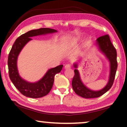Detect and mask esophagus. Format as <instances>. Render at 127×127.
Listing matches in <instances>:
<instances>
[{
    "label": "esophagus",
    "instance_id": "34e87169",
    "mask_svg": "<svg viewBox=\"0 0 127 127\" xmlns=\"http://www.w3.org/2000/svg\"><path fill=\"white\" fill-rule=\"evenodd\" d=\"M71 67V65H70V64H66V65H65V69H70Z\"/></svg>",
    "mask_w": 127,
    "mask_h": 127
}]
</instances>
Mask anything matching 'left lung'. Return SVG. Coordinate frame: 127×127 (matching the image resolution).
<instances>
[{
    "instance_id": "1",
    "label": "left lung",
    "mask_w": 127,
    "mask_h": 127,
    "mask_svg": "<svg viewBox=\"0 0 127 127\" xmlns=\"http://www.w3.org/2000/svg\"><path fill=\"white\" fill-rule=\"evenodd\" d=\"M96 44L100 51L105 55L110 62V74L109 81L105 87L99 91H93L89 89L83 84L80 77L79 70L74 69V76L73 78L72 85L73 89L76 94L84 98H98L110 90L113 84L116 70L117 69V51L111 42L108 34H106L98 37L96 39ZM73 66L77 67V64H74Z\"/></svg>"
}]
</instances>
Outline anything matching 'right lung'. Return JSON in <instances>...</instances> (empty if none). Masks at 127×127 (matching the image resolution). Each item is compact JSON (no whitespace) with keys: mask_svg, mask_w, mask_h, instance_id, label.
Listing matches in <instances>:
<instances>
[{"mask_svg":"<svg viewBox=\"0 0 127 127\" xmlns=\"http://www.w3.org/2000/svg\"><path fill=\"white\" fill-rule=\"evenodd\" d=\"M57 32L55 29L48 28L31 30L17 38L13 45L8 57V74L12 83L24 96L38 98L47 95L53 87L55 75L61 71L63 65H60L50 69L42 79L37 82L29 83L22 79L19 75L17 65L19 54L25 44L32 40L31 37Z\"/></svg>","mask_w":127,"mask_h":127,"instance_id":"1","label":"right lung"}]
</instances>
